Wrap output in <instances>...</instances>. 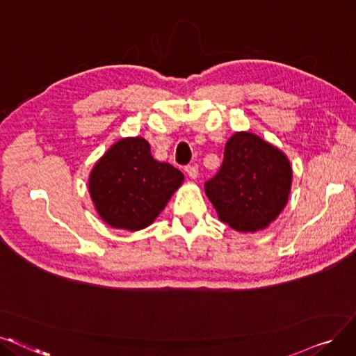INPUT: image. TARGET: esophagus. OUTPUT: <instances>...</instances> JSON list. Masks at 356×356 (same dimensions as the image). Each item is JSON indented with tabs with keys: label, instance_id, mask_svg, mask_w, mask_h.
Listing matches in <instances>:
<instances>
[{
	"label": "esophagus",
	"instance_id": "34e87169",
	"mask_svg": "<svg viewBox=\"0 0 356 356\" xmlns=\"http://www.w3.org/2000/svg\"><path fill=\"white\" fill-rule=\"evenodd\" d=\"M186 172L191 179H195L198 177V166L197 165H190L186 168Z\"/></svg>",
	"mask_w": 356,
	"mask_h": 356
}]
</instances>
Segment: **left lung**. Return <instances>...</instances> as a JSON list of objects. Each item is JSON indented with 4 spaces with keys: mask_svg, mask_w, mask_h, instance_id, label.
<instances>
[{
    "mask_svg": "<svg viewBox=\"0 0 356 356\" xmlns=\"http://www.w3.org/2000/svg\"><path fill=\"white\" fill-rule=\"evenodd\" d=\"M292 187L288 156L257 134L236 131L204 191L220 222L243 234L266 229L285 209Z\"/></svg>",
    "mask_w": 356,
    "mask_h": 356,
    "instance_id": "obj_1",
    "label": "left lung"
}]
</instances>
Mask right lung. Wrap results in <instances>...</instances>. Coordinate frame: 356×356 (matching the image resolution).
Listing matches in <instances>:
<instances>
[{
    "mask_svg": "<svg viewBox=\"0 0 356 356\" xmlns=\"http://www.w3.org/2000/svg\"><path fill=\"white\" fill-rule=\"evenodd\" d=\"M182 182L181 170L153 159L146 138L125 137L95 163L89 193L106 225L136 232L154 222Z\"/></svg>",
    "mask_w": 356,
    "mask_h": 356,
    "instance_id": "1",
    "label": "right lung"
}]
</instances>
